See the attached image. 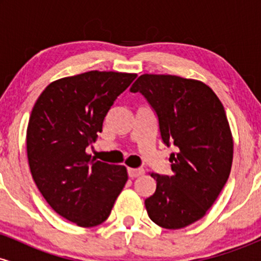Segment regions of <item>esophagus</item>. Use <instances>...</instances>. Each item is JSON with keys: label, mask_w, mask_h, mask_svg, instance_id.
Listing matches in <instances>:
<instances>
[{"label": "esophagus", "mask_w": 261, "mask_h": 261, "mask_svg": "<svg viewBox=\"0 0 261 261\" xmlns=\"http://www.w3.org/2000/svg\"><path fill=\"white\" fill-rule=\"evenodd\" d=\"M127 173L130 178H136V176L142 175L145 173V170L142 168H127Z\"/></svg>", "instance_id": "esophagus-1"}]
</instances>
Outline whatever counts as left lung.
I'll return each instance as SVG.
<instances>
[{"label":"left lung","mask_w":261,"mask_h":261,"mask_svg":"<svg viewBox=\"0 0 261 261\" xmlns=\"http://www.w3.org/2000/svg\"><path fill=\"white\" fill-rule=\"evenodd\" d=\"M130 92L147 99L162 141L178 147L172 175L151 173L157 188L145 200L147 214L163 228H184L205 216L228 180L233 137L224 108L201 81L172 74H142Z\"/></svg>","instance_id":"left-lung-1"}]
</instances>
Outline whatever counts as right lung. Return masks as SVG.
<instances>
[{
	"label": "right lung",
	"mask_w": 261,
	"mask_h": 261,
	"mask_svg": "<svg viewBox=\"0 0 261 261\" xmlns=\"http://www.w3.org/2000/svg\"><path fill=\"white\" fill-rule=\"evenodd\" d=\"M136 73L89 71L50 83L39 95L27 128V155L35 184L60 216L80 227L109 217L127 181L125 166L87 153L110 107Z\"/></svg>",
	"instance_id": "right-lung-1"
}]
</instances>
